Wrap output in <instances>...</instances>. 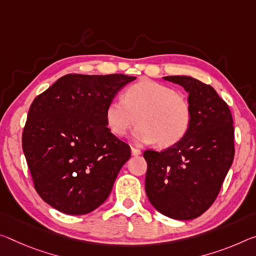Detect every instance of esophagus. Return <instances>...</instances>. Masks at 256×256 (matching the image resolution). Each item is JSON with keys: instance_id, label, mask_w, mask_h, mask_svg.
<instances>
[{"instance_id": "34e87169", "label": "esophagus", "mask_w": 256, "mask_h": 256, "mask_svg": "<svg viewBox=\"0 0 256 256\" xmlns=\"http://www.w3.org/2000/svg\"><path fill=\"white\" fill-rule=\"evenodd\" d=\"M131 152H132L133 156H139V155H141V150H140V149H136V148H134V147H131Z\"/></svg>"}]
</instances>
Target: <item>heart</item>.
Masks as SVG:
<instances>
[{
	"mask_svg": "<svg viewBox=\"0 0 256 256\" xmlns=\"http://www.w3.org/2000/svg\"><path fill=\"white\" fill-rule=\"evenodd\" d=\"M106 123L116 136H123L134 125L133 139L168 148L182 140L192 122L188 100L164 84L142 80L124 92L123 99H114L104 112Z\"/></svg>",
	"mask_w": 256,
	"mask_h": 256,
	"instance_id": "1",
	"label": "heart"
}]
</instances>
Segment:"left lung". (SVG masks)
Listing matches in <instances>:
<instances>
[{
	"label": "left lung",
	"instance_id": "8db88e82",
	"mask_svg": "<svg viewBox=\"0 0 256 256\" xmlns=\"http://www.w3.org/2000/svg\"><path fill=\"white\" fill-rule=\"evenodd\" d=\"M188 93L192 122L186 134L164 152L146 150V194L158 212L192 220L220 192L234 156L230 109L210 85L190 76H165Z\"/></svg>",
	"mask_w": 256,
	"mask_h": 256
}]
</instances>
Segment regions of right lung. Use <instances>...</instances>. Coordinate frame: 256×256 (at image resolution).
I'll return each instance as SVG.
<instances>
[{"label": "right lung", "instance_id": "1", "mask_svg": "<svg viewBox=\"0 0 256 256\" xmlns=\"http://www.w3.org/2000/svg\"><path fill=\"white\" fill-rule=\"evenodd\" d=\"M136 77L68 74L36 96L22 133V150L42 200L70 216L98 208L131 157L114 136L106 107Z\"/></svg>", "mask_w": 256, "mask_h": 256}]
</instances>
